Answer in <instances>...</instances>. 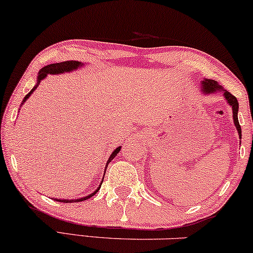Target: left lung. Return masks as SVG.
I'll list each match as a JSON object with an SVG mask.
<instances>
[{
  "instance_id": "8db88e82",
  "label": "left lung",
  "mask_w": 253,
  "mask_h": 253,
  "mask_svg": "<svg viewBox=\"0 0 253 253\" xmlns=\"http://www.w3.org/2000/svg\"><path fill=\"white\" fill-rule=\"evenodd\" d=\"M201 91L203 95H213V93H217V92L223 93V97L225 98L227 104L231 107L233 123H235L237 132H238L239 139H242V129H241V126H239V122H238L239 107H238V101H237V98L235 97V96L231 95L229 91H226V90L224 89L222 85H219V84L216 82V81L207 80V79L201 81Z\"/></svg>"
}]
</instances>
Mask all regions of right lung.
Instances as JSON below:
<instances>
[{
    "instance_id": "right-lung-1",
    "label": "right lung",
    "mask_w": 253,
    "mask_h": 253,
    "mask_svg": "<svg viewBox=\"0 0 253 253\" xmlns=\"http://www.w3.org/2000/svg\"><path fill=\"white\" fill-rule=\"evenodd\" d=\"M84 65H85V63H82V62H79V61H65V62H61V63H52V64H49V65H45V67H43L42 69L39 71V74H37V80H36L35 86H34V88L30 90V92L28 93V95H26V97L23 98V101H22L20 107L23 105V103H26L27 99L31 96V93L35 91L37 86H39V84L42 82V81L44 80L45 77L48 76V75H61V74H65V73H71V71H75V70L80 69V68H83ZM120 151H121V146H117V148L111 152V155H110V157H109L105 168L108 167V164L110 163V162L114 160L115 157H116L117 154ZM104 174H105V171H104ZM102 183H103V180L101 182V184H99V185L97 186V189H96L95 191L89 193L88 196H84V197H82V198H77V199H57V198H54V201L62 202V203H75V202L85 201V199L91 198L93 195H96V193H97L99 188H101Z\"/></svg>"
}]
</instances>
